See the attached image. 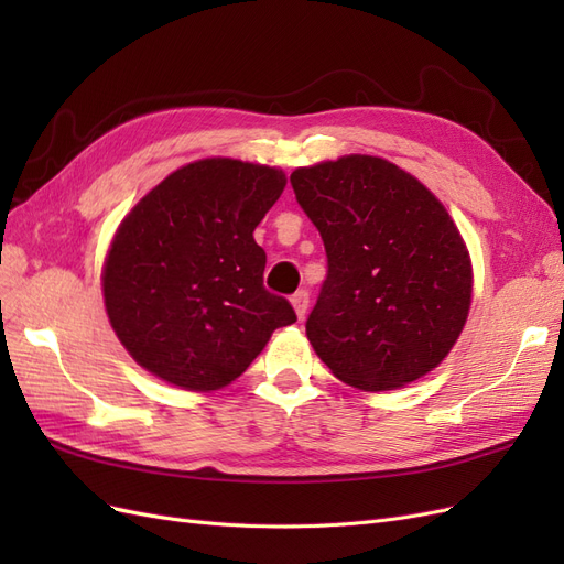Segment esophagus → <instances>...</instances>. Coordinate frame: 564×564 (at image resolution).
<instances>
[{
  "label": "esophagus",
  "instance_id": "obj_1",
  "mask_svg": "<svg viewBox=\"0 0 564 564\" xmlns=\"http://www.w3.org/2000/svg\"><path fill=\"white\" fill-rule=\"evenodd\" d=\"M308 303H311V299H308V292H305V289H301V292H296L292 296V305H294L299 319H303L305 313H308Z\"/></svg>",
  "mask_w": 564,
  "mask_h": 564
}]
</instances>
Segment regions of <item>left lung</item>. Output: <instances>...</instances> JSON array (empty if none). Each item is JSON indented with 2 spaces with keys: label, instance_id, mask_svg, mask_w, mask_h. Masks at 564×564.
I'll return each mask as SVG.
<instances>
[{
  "label": "left lung",
  "instance_id": "1",
  "mask_svg": "<svg viewBox=\"0 0 564 564\" xmlns=\"http://www.w3.org/2000/svg\"><path fill=\"white\" fill-rule=\"evenodd\" d=\"M327 251L311 346L336 379L395 390L433 371L464 329L473 268L452 216L388 160L346 155L292 174Z\"/></svg>",
  "mask_w": 564,
  "mask_h": 564
}]
</instances>
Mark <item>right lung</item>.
<instances>
[{
	"mask_svg": "<svg viewBox=\"0 0 564 564\" xmlns=\"http://www.w3.org/2000/svg\"><path fill=\"white\" fill-rule=\"evenodd\" d=\"M282 169L209 158L185 164L119 224L104 263L117 338L158 379L216 390L256 360L292 303L263 286L253 230L284 191Z\"/></svg>",
	"mask_w": 564,
	"mask_h": 564,
	"instance_id": "right-lung-1",
	"label": "right lung"
}]
</instances>
